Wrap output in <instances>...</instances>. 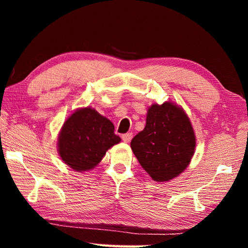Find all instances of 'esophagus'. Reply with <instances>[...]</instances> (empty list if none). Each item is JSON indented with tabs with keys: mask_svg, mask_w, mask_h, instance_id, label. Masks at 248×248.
I'll return each instance as SVG.
<instances>
[{
	"mask_svg": "<svg viewBox=\"0 0 248 248\" xmlns=\"http://www.w3.org/2000/svg\"><path fill=\"white\" fill-rule=\"evenodd\" d=\"M121 139H123L124 142H130L132 139V133L128 132V133L123 134V136H121Z\"/></svg>",
	"mask_w": 248,
	"mask_h": 248,
	"instance_id": "34e87169",
	"label": "esophagus"
}]
</instances>
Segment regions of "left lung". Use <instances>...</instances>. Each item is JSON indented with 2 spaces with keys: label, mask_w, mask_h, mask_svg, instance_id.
Returning <instances> with one entry per match:
<instances>
[{
  "label": "left lung",
  "mask_w": 248,
  "mask_h": 248,
  "mask_svg": "<svg viewBox=\"0 0 248 248\" xmlns=\"http://www.w3.org/2000/svg\"><path fill=\"white\" fill-rule=\"evenodd\" d=\"M130 145L146 173L156 182H166L189 164L196 138L183 109L167 102L149 108L145 128Z\"/></svg>",
  "instance_id": "left-lung-1"
}]
</instances>
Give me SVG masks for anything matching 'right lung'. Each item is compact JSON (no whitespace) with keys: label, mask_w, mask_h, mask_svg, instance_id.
Masks as SVG:
<instances>
[{"label":"right lung","mask_w":248,"mask_h":248,"mask_svg":"<svg viewBox=\"0 0 248 248\" xmlns=\"http://www.w3.org/2000/svg\"><path fill=\"white\" fill-rule=\"evenodd\" d=\"M110 120L90 107L71 115L59 134V154L66 165L78 171L94 169L106 151L120 142Z\"/></svg>","instance_id":"right-lung-1"}]
</instances>
